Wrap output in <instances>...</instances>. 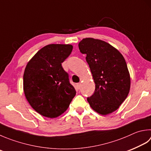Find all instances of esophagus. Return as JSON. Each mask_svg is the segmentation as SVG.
Segmentation results:
<instances>
[{
    "label": "esophagus",
    "instance_id": "34e87169",
    "mask_svg": "<svg viewBox=\"0 0 151 151\" xmlns=\"http://www.w3.org/2000/svg\"><path fill=\"white\" fill-rule=\"evenodd\" d=\"M81 86V83H79L77 84V87H78V89H80Z\"/></svg>",
    "mask_w": 151,
    "mask_h": 151
}]
</instances>
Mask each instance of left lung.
<instances>
[{
  "label": "left lung",
  "mask_w": 151,
  "mask_h": 151,
  "mask_svg": "<svg viewBox=\"0 0 151 151\" xmlns=\"http://www.w3.org/2000/svg\"><path fill=\"white\" fill-rule=\"evenodd\" d=\"M78 46L87 55L95 83V93L87 98L90 106L99 114L112 113L126 100L130 90V74L123 55L100 39L85 38Z\"/></svg>",
  "instance_id": "8db88e82"
}]
</instances>
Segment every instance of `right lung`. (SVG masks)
<instances>
[{
  "instance_id": "right-lung-1",
  "label": "right lung",
  "mask_w": 151,
  "mask_h": 151,
  "mask_svg": "<svg viewBox=\"0 0 151 151\" xmlns=\"http://www.w3.org/2000/svg\"><path fill=\"white\" fill-rule=\"evenodd\" d=\"M73 49L72 45L50 44L28 62L24 73V91L37 112L47 118L60 116L76 95L62 63Z\"/></svg>"
}]
</instances>
